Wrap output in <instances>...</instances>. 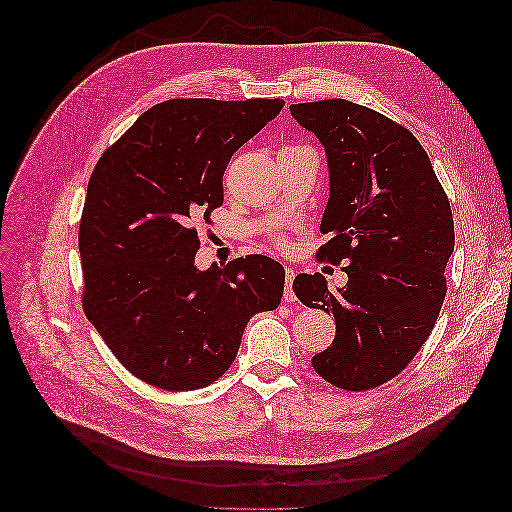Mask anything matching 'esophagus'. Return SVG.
<instances>
[{
	"mask_svg": "<svg viewBox=\"0 0 512 512\" xmlns=\"http://www.w3.org/2000/svg\"><path fill=\"white\" fill-rule=\"evenodd\" d=\"M294 279H296V271L294 269H285V291L283 298L287 304L296 302V294H294Z\"/></svg>",
	"mask_w": 512,
	"mask_h": 512,
	"instance_id": "obj_1",
	"label": "esophagus"
}]
</instances>
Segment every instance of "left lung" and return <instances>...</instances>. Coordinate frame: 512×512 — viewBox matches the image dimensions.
<instances>
[{"label": "left lung", "instance_id": "1", "mask_svg": "<svg viewBox=\"0 0 512 512\" xmlns=\"http://www.w3.org/2000/svg\"><path fill=\"white\" fill-rule=\"evenodd\" d=\"M298 125L323 143L329 202L319 256L344 262L348 283L331 291L321 273L298 275L302 304L335 316V339L312 367L362 392L406 369L446 298L454 221L446 191L417 137L348 100L291 104Z\"/></svg>", "mask_w": 512, "mask_h": 512}]
</instances>
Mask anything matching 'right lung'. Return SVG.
<instances>
[{
  "mask_svg": "<svg viewBox=\"0 0 512 512\" xmlns=\"http://www.w3.org/2000/svg\"><path fill=\"white\" fill-rule=\"evenodd\" d=\"M283 100H168L104 152L79 229L83 308L141 381L191 392L221 377L254 314L275 310L285 271L260 254L200 271L196 225L223 204L231 156Z\"/></svg>",
  "mask_w": 512,
  "mask_h": 512,
  "instance_id": "1",
  "label": "right lung"
}]
</instances>
